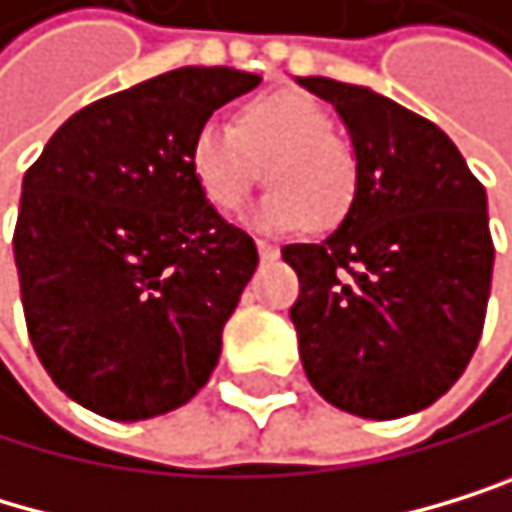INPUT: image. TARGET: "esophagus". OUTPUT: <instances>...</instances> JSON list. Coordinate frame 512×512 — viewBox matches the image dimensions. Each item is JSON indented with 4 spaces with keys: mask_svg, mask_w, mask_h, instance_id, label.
Returning <instances> with one entry per match:
<instances>
[{
    "mask_svg": "<svg viewBox=\"0 0 512 512\" xmlns=\"http://www.w3.org/2000/svg\"><path fill=\"white\" fill-rule=\"evenodd\" d=\"M258 254H261V261H277L280 258V248L270 245V242H258Z\"/></svg>",
    "mask_w": 512,
    "mask_h": 512,
    "instance_id": "1",
    "label": "esophagus"
}]
</instances>
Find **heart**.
<instances>
[{"mask_svg":"<svg viewBox=\"0 0 512 512\" xmlns=\"http://www.w3.org/2000/svg\"><path fill=\"white\" fill-rule=\"evenodd\" d=\"M188 166L217 210L239 207L264 166L270 188L245 210V223L264 232L340 223L359 182L355 153L333 135L330 112L295 90L251 100L235 125L204 122L191 138Z\"/></svg>","mask_w":512,"mask_h":512,"instance_id":"obj_1","label":"heart"}]
</instances>
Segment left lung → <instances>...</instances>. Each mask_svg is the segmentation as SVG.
Here are the masks:
<instances>
[{"label": "left lung", "instance_id": "1", "mask_svg": "<svg viewBox=\"0 0 512 512\" xmlns=\"http://www.w3.org/2000/svg\"><path fill=\"white\" fill-rule=\"evenodd\" d=\"M343 119L355 198L318 245H286L289 318L311 387L343 412L428 409L466 371L485 327L494 245L488 194L434 122L333 78H295Z\"/></svg>", "mask_w": 512, "mask_h": 512}]
</instances>
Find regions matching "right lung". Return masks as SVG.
<instances>
[{
	"label": "right lung",
	"instance_id": "right-lung-1",
	"mask_svg": "<svg viewBox=\"0 0 512 512\" xmlns=\"http://www.w3.org/2000/svg\"><path fill=\"white\" fill-rule=\"evenodd\" d=\"M258 84L223 65L166 71L75 112L27 169L12 242L24 321L78 406L141 422L210 381L258 248L204 201L188 147Z\"/></svg>",
	"mask_w": 512,
	"mask_h": 512
}]
</instances>
